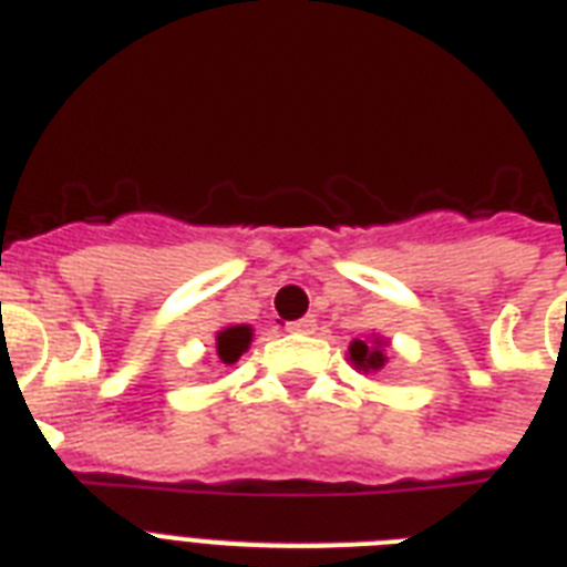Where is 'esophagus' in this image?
<instances>
[{"instance_id": "1", "label": "esophagus", "mask_w": 567, "mask_h": 567, "mask_svg": "<svg viewBox=\"0 0 567 567\" xmlns=\"http://www.w3.org/2000/svg\"><path fill=\"white\" fill-rule=\"evenodd\" d=\"M315 327H318V320L311 318V315H306V318H300V320H291V323H288V332H300V336H311V332H315Z\"/></svg>"}]
</instances>
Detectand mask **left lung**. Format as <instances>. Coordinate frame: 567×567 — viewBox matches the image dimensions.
Instances as JSON below:
<instances>
[{"label":"left lung","mask_w":567,"mask_h":567,"mask_svg":"<svg viewBox=\"0 0 567 567\" xmlns=\"http://www.w3.org/2000/svg\"><path fill=\"white\" fill-rule=\"evenodd\" d=\"M385 347H388V338L385 336H371L359 341L355 338L347 355H350V364H353L359 373H377L385 368L388 355H385Z\"/></svg>","instance_id":"obj_1"}]
</instances>
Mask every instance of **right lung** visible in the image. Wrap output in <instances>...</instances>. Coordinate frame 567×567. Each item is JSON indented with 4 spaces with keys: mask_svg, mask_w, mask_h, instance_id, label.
<instances>
[{
    "mask_svg": "<svg viewBox=\"0 0 567 567\" xmlns=\"http://www.w3.org/2000/svg\"><path fill=\"white\" fill-rule=\"evenodd\" d=\"M214 341H217V359H220L223 364H235L240 355L249 350V341H252V327H247V323L223 327Z\"/></svg>",
    "mask_w": 567,
    "mask_h": 567,
    "instance_id": "right-lung-1",
    "label": "right lung"
}]
</instances>
